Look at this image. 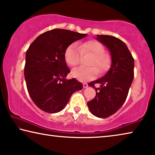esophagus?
Returning <instances> with one entry per match:
<instances>
[{
  "label": "esophagus",
  "instance_id": "34e87169",
  "mask_svg": "<svg viewBox=\"0 0 155 155\" xmlns=\"http://www.w3.org/2000/svg\"><path fill=\"white\" fill-rule=\"evenodd\" d=\"M83 87L84 88H87V87H88V84L87 83H84L83 84Z\"/></svg>",
  "mask_w": 155,
  "mask_h": 155
}]
</instances>
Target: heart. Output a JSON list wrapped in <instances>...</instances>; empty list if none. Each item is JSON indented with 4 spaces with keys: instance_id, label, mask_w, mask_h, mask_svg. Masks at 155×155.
<instances>
[{
    "instance_id": "1",
    "label": "heart",
    "mask_w": 155,
    "mask_h": 155,
    "mask_svg": "<svg viewBox=\"0 0 155 155\" xmlns=\"http://www.w3.org/2000/svg\"><path fill=\"white\" fill-rule=\"evenodd\" d=\"M93 55L88 65L91 67H77L71 71L72 76L80 82H86L94 78L100 72H104L108 68L110 63V56L105 53L104 47L97 40L80 43H72L67 47L64 51V60L71 67L80 64L82 55Z\"/></svg>"
}]
</instances>
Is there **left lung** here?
Returning <instances> with one entry per match:
<instances>
[{"instance_id": "left-lung-1", "label": "left lung", "mask_w": 155, "mask_h": 155, "mask_svg": "<svg viewBox=\"0 0 155 155\" xmlns=\"http://www.w3.org/2000/svg\"><path fill=\"white\" fill-rule=\"evenodd\" d=\"M97 40L107 47L112 62L108 71L88 85L94 87L96 95L88 101L91 113L97 117L106 118L120 109L127 97L134 78V58L122 40L108 35H97ZM95 83H100L97 89Z\"/></svg>"}]
</instances>
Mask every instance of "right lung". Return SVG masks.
<instances>
[{
  "mask_svg": "<svg viewBox=\"0 0 155 155\" xmlns=\"http://www.w3.org/2000/svg\"><path fill=\"white\" fill-rule=\"evenodd\" d=\"M87 36L70 30L54 29L43 33L26 52L24 74L28 93L40 109L49 113L60 112L82 84L75 78L66 80L70 73L64 60L67 47Z\"/></svg>",
  "mask_w": 155,
  "mask_h": 155,
  "instance_id": "obj_1",
  "label": "right lung"
}]
</instances>
